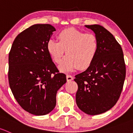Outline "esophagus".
I'll list each match as a JSON object with an SVG mask.
<instances>
[{
	"label": "esophagus",
	"instance_id": "1",
	"mask_svg": "<svg viewBox=\"0 0 133 133\" xmlns=\"http://www.w3.org/2000/svg\"><path fill=\"white\" fill-rule=\"evenodd\" d=\"M66 78H67V81H68V82H71V81H72V79H73V77H72L71 75H67Z\"/></svg>",
	"mask_w": 133,
	"mask_h": 133
}]
</instances>
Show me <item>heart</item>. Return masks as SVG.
I'll return each instance as SVG.
<instances>
[{
	"mask_svg": "<svg viewBox=\"0 0 133 133\" xmlns=\"http://www.w3.org/2000/svg\"><path fill=\"white\" fill-rule=\"evenodd\" d=\"M58 41L50 39L47 50L53 61L59 63L64 53L65 56L58 66L64 72H72L78 68L85 69L94 61L99 48L96 36L92 33H85L73 28H68L58 34Z\"/></svg>",
	"mask_w": 133,
	"mask_h": 133,
	"instance_id": "obj_1",
	"label": "heart"
}]
</instances>
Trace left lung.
Returning a JSON list of instances; mask_svg holds the SVG:
<instances>
[{
  "mask_svg": "<svg viewBox=\"0 0 133 133\" xmlns=\"http://www.w3.org/2000/svg\"><path fill=\"white\" fill-rule=\"evenodd\" d=\"M95 33L99 43L94 61L75 76L77 106L90 115L103 114L117 103L125 78L122 49L114 36L99 25H85Z\"/></svg>",
  "mask_w": 133,
  "mask_h": 133,
  "instance_id": "1",
  "label": "left lung"
}]
</instances>
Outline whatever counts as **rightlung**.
Returning a JSON list of instances; mask_svg holds the SVG:
<instances>
[{"label": "right lung", "mask_w": 133, "mask_h": 133, "mask_svg": "<svg viewBox=\"0 0 133 133\" xmlns=\"http://www.w3.org/2000/svg\"><path fill=\"white\" fill-rule=\"evenodd\" d=\"M55 29L50 24L33 25L19 33L9 54L8 79L14 97L30 114L44 115L56 105L58 89L66 83L47 50Z\"/></svg>", "instance_id": "obj_1"}]
</instances>
